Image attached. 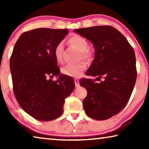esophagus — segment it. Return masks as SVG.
<instances>
[{"mask_svg": "<svg viewBox=\"0 0 149 149\" xmlns=\"http://www.w3.org/2000/svg\"><path fill=\"white\" fill-rule=\"evenodd\" d=\"M75 87H79V79H75Z\"/></svg>", "mask_w": 149, "mask_h": 149, "instance_id": "34e87169", "label": "esophagus"}]
</instances>
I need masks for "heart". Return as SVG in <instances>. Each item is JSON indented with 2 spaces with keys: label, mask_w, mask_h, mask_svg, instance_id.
<instances>
[{
  "label": "heart",
  "mask_w": 149,
  "mask_h": 149,
  "mask_svg": "<svg viewBox=\"0 0 149 149\" xmlns=\"http://www.w3.org/2000/svg\"><path fill=\"white\" fill-rule=\"evenodd\" d=\"M68 41L73 47H74L78 51L80 52V56L82 59L86 61H91L93 56V52L91 50L88 49L89 43L86 39L80 35H74L70 37ZM63 43L62 42H58L55 47L54 54L55 58L58 62L63 61ZM86 69V64L84 62H81L76 64H68L62 68V73L65 75H68L73 77H79L82 73Z\"/></svg>",
  "instance_id": "1"
}]
</instances>
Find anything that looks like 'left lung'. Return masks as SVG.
I'll return each mask as SVG.
<instances>
[{
    "mask_svg": "<svg viewBox=\"0 0 149 149\" xmlns=\"http://www.w3.org/2000/svg\"><path fill=\"white\" fill-rule=\"evenodd\" d=\"M74 31L92 42L95 58L86 75L103 81L82 78L87 89L83 102L85 114L97 120L109 119L127 104L134 88L137 70L135 52L125 37L110 26H94Z\"/></svg>",
    "mask_w": 149,
    "mask_h": 149,
    "instance_id": "obj_1",
    "label": "left lung"
}]
</instances>
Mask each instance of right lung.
I'll use <instances>...</instances> for the list:
<instances>
[{"label": "right lung", "mask_w": 149, "mask_h": 149, "mask_svg": "<svg viewBox=\"0 0 149 149\" xmlns=\"http://www.w3.org/2000/svg\"><path fill=\"white\" fill-rule=\"evenodd\" d=\"M68 32V29H35L23 33L14 45L10 67L15 97L36 120L46 122L60 116L65 99L74 89L73 80L60 74L54 54ZM53 76L59 79H47Z\"/></svg>", "instance_id": "right-lung-1"}]
</instances>
